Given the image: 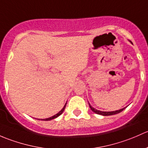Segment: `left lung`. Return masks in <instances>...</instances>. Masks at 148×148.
<instances>
[{
    "instance_id": "obj_1",
    "label": "left lung",
    "mask_w": 148,
    "mask_h": 148,
    "mask_svg": "<svg viewBox=\"0 0 148 148\" xmlns=\"http://www.w3.org/2000/svg\"><path fill=\"white\" fill-rule=\"evenodd\" d=\"M129 41H130V40H129ZM130 42H131V41H130ZM89 106H90V108L91 110L93 111V112H95V113L98 114V115H103V116H108V115H115V114H118V113H119V112H122V111H123V110H124L125 108H122V109L118 110L110 111H110H109V112H106V111H100V110H97V109H95V108H92V106H90V103H89Z\"/></svg>"
}]
</instances>
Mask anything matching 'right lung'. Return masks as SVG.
I'll return each instance as SVG.
<instances>
[{
  "instance_id": "1",
  "label": "right lung",
  "mask_w": 148,
  "mask_h": 148,
  "mask_svg": "<svg viewBox=\"0 0 148 148\" xmlns=\"http://www.w3.org/2000/svg\"><path fill=\"white\" fill-rule=\"evenodd\" d=\"M66 104H67V103H65V106H64V107L63 108V109H62L60 111V112H58L57 114H56V115H53V116L51 117V118H45V119H41V120H45V121H48V120H53V119H55V118H58V117L59 115H61V114L63 113V112L64 110H65V106H66ZM38 120H40V119H38Z\"/></svg>"
}]
</instances>
